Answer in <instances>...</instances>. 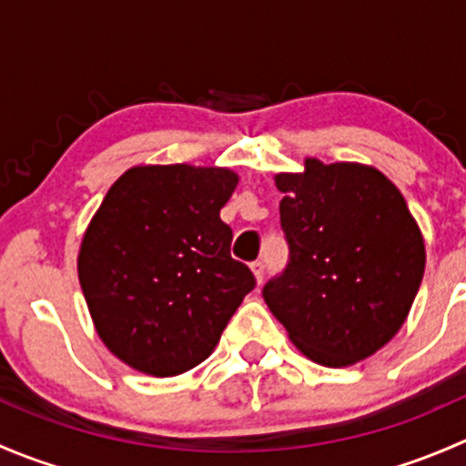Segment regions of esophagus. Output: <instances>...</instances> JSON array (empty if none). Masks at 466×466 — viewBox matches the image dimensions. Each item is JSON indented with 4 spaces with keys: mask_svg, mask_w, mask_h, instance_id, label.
Masks as SVG:
<instances>
[{
    "mask_svg": "<svg viewBox=\"0 0 466 466\" xmlns=\"http://www.w3.org/2000/svg\"><path fill=\"white\" fill-rule=\"evenodd\" d=\"M250 268H252V272H255V279L261 284V279H263V263L261 261H255Z\"/></svg>",
    "mask_w": 466,
    "mask_h": 466,
    "instance_id": "34e87169",
    "label": "esophagus"
}]
</instances>
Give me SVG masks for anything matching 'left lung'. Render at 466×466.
Returning a JSON list of instances; mask_svg holds the SVG:
<instances>
[{
	"mask_svg": "<svg viewBox=\"0 0 466 466\" xmlns=\"http://www.w3.org/2000/svg\"><path fill=\"white\" fill-rule=\"evenodd\" d=\"M289 263L263 286L302 354L347 368L392 340L424 277L426 250L401 191L372 167L304 159L275 176Z\"/></svg>",
	"mask_w": 466,
	"mask_h": 466,
	"instance_id": "8db88e82",
	"label": "left lung"
}]
</instances>
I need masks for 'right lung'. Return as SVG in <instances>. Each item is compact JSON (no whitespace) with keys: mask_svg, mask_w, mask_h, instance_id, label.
Here are the masks:
<instances>
[{"mask_svg":"<svg viewBox=\"0 0 466 466\" xmlns=\"http://www.w3.org/2000/svg\"><path fill=\"white\" fill-rule=\"evenodd\" d=\"M237 185L229 168L133 167L94 214L78 279L96 333L130 368L176 377L203 363L255 289L220 220Z\"/></svg>","mask_w":466,"mask_h":466,"instance_id":"add662e5","label":"right lung"}]
</instances>
